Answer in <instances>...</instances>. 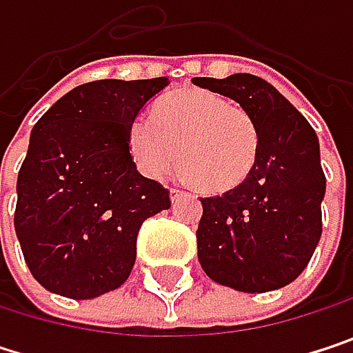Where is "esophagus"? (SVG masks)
<instances>
[{
    "label": "esophagus",
    "instance_id": "1",
    "mask_svg": "<svg viewBox=\"0 0 353 353\" xmlns=\"http://www.w3.org/2000/svg\"><path fill=\"white\" fill-rule=\"evenodd\" d=\"M170 194H172V200H176V198H179L183 192H181V190H177V188H172V190H170Z\"/></svg>",
    "mask_w": 353,
    "mask_h": 353
}]
</instances>
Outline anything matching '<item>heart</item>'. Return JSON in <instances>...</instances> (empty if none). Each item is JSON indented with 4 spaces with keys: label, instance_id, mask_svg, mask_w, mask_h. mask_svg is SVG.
<instances>
[{
    "label": "heart",
    "instance_id": "obj_1",
    "mask_svg": "<svg viewBox=\"0 0 353 353\" xmlns=\"http://www.w3.org/2000/svg\"><path fill=\"white\" fill-rule=\"evenodd\" d=\"M128 151L147 177L163 179L176 172L204 194L239 188L255 168L259 130L245 108L219 94L183 88L163 96L151 118H134Z\"/></svg>",
    "mask_w": 353,
    "mask_h": 353
}]
</instances>
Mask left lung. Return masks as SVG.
Segmentation results:
<instances>
[{"label": "left lung", "mask_w": 353, "mask_h": 353, "mask_svg": "<svg viewBox=\"0 0 353 353\" xmlns=\"http://www.w3.org/2000/svg\"><path fill=\"white\" fill-rule=\"evenodd\" d=\"M194 85L235 100L253 116L259 151L245 181L200 198L198 259L214 282L239 292H270L296 280L321 239L325 174L307 118L274 85L249 73L194 77Z\"/></svg>", "instance_id": "1"}]
</instances>
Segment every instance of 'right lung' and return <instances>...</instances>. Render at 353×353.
Returning a JSON list of instances; mask_svg holds the SVG:
<instances>
[{
  "mask_svg": "<svg viewBox=\"0 0 353 353\" xmlns=\"http://www.w3.org/2000/svg\"><path fill=\"white\" fill-rule=\"evenodd\" d=\"M165 85L168 77L90 81L34 124L14 227L46 290L88 301L122 286L141 225L172 206L170 190L141 176L128 151L132 120Z\"/></svg>",
  "mask_w": 353,
  "mask_h": 353,
  "instance_id": "right-lung-1",
  "label": "right lung"
}]
</instances>
